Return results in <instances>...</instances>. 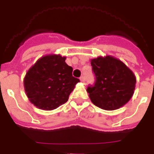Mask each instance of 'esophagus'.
Here are the masks:
<instances>
[{
    "mask_svg": "<svg viewBox=\"0 0 154 154\" xmlns=\"http://www.w3.org/2000/svg\"><path fill=\"white\" fill-rule=\"evenodd\" d=\"M80 80H81V82H83V83H85V78H84V77H83V76L80 77Z\"/></svg>",
    "mask_w": 154,
    "mask_h": 154,
    "instance_id": "esophagus-1",
    "label": "esophagus"
}]
</instances>
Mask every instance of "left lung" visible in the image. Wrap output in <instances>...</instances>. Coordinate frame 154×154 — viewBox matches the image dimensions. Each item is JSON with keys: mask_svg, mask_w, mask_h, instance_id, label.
Returning a JSON list of instances; mask_svg holds the SVG:
<instances>
[{"mask_svg": "<svg viewBox=\"0 0 154 154\" xmlns=\"http://www.w3.org/2000/svg\"><path fill=\"white\" fill-rule=\"evenodd\" d=\"M96 75L94 86L87 92L92 103L105 110L118 109L132 98L136 77L124 62L110 55L90 60Z\"/></svg>", "mask_w": 154, "mask_h": 154, "instance_id": "left-lung-1", "label": "left lung"}]
</instances>
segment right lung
<instances>
[{
	"label": "right lung",
	"instance_id": "1",
	"mask_svg": "<svg viewBox=\"0 0 154 154\" xmlns=\"http://www.w3.org/2000/svg\"><path fill=\"white\" fill-rule=\"evenodd\" d=\"M66 57L47 54L29 69L24 77V88L29 101L42 110H53L68 101L79 79L72 77V68Z\"/></svg>",
	"mask_w": 154,
	"mask_h": 154
}]
</instances>
